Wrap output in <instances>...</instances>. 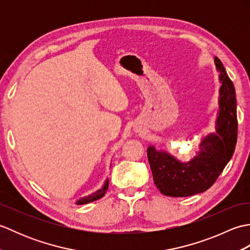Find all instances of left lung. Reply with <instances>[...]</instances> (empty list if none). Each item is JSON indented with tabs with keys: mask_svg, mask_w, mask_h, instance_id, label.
Returning a JSON list of instances; mask_svg holds the SVG:
<instances>
[{
	"mask_svg": "<svg viewBox=\"0 0 250 250\" xmlns=\"http://www.w3.org/2000/svg\"><path fill=\"white\" fill-rule=\"evenodd\" d=\"M215 65L220 72L221 83L215 133L205 135L196 155L186 162L166 150H157L152 145L147 148L153 182L164 195L183 198L204 192L213 186L234 152L237 140L235 89L217 57Z\"/></svg>",
	"mask_w": 250,
	"mask_h": 250,
	"instance_id": "obj_1",
	"label": "left lung"
}]
</instances>
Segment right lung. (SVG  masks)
Returning <instances> with one entry per match:
<instances>
[{
	"mask_svg": "<svg viewBox=\"0 0 250 250\" xmlns=\"http://www.w3.org/2000/svg\"><path fill=\"white\" fill-rule=\"evenodd\" d=\"M108 184H109V180H108V178H106V180L104 182L102 187H101L100 189H98L97 191H94V192H92L91 194L84 195V196H83V198L77 200L76 201V204L77 205H83V204H87V203H90V202H93V201H97V200L101 199V198H102V196L105 195L106 191H107Z\"/></svg>",
	"mask_w": 250,
	"mask_h": 250,
	"instance_id": "1",
	"label": "right lung"
}]
</instances>
